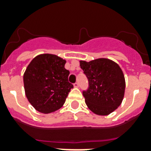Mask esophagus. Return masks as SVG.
Here are the masks:
<instances>
[{
    "label": "esophagus",
    "instance_id": "1",
    "mask_svg": "<svg viewBox=\"0 0 151 151\" xmlns=\"http://www.w3.org/2000/svg\"><path fill=\"white\" fill-rule=\"evenodd\" d=\"M73 86H74L75 88H78V87H79V83L75 82L74 84H73Z\"/></svg>",
    "mask_w": 151,
    "mask_h": 151
}]
</instances>
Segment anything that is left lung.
I'll return each instance as SVG.
<instances>
[{
  "label": "left lung",
  "mask_w": 151,
  "mask_h": 151,
  "mask_svg": "<svg viewBox=\"0 0 151 151\" xmlns=\"http://www.w3.org/2000/svg\"><path fill=\"white\" fill-rule=\"evenodd\" d=\"M80 66L88 81V88L83 91V96L89 110L103 116L114 111L121 105L125 89L120 66L104 58L80 61Z\"/></svg>",
  "instance_id": "8db88e82"
}]
</instances>
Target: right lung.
I'll return each instance as SVG.
<instances>
[{"mask_svg":"<svg viewBox=\"0 0 151 151\" xmlns=\"http://www.w3.org/2000/svg\"><path fill=\"white\" fill-rule=\"evenodd\" d=\"M66 60L55 55L34 58L23 75L26 96L37 111L49 114L61 108L73 85L68 81Z\"/></svg>","mask_w":151,"mask_h":151,"instance_id":"1","label":"right lung"}]
</instances>
